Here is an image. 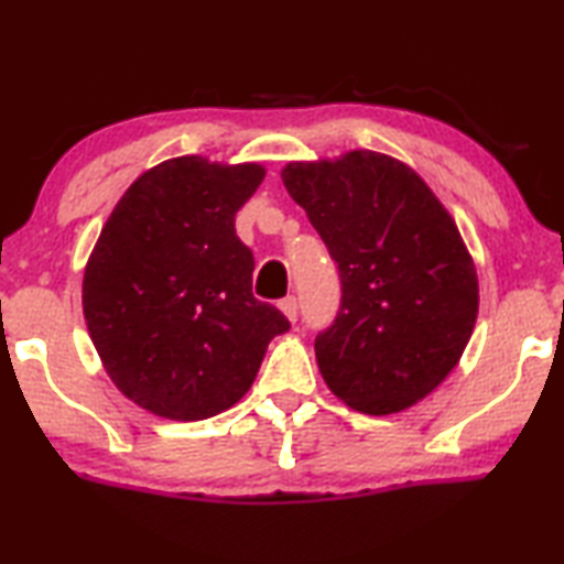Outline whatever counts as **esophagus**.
<instances>
[{
  "mask_svg": "<svg viewBox=\"0 0 564 564\" xmlns=\"http://www.w3.org/2000/svg\"><path fill=\"white\" fill-rule=\"evenodd\" d=\"M279 308L285 314V319L289 322H296V314H299V301L296 296H285L279 301Z\"/></svg>",
  "mask_w": 564,
  "mask_h": 564,
  "instance_id": "esophagus-1",
  "label": "esophagus"
}]
</instances>
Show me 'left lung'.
<instances>
[{
	"label": "left lung",
	"mask_w": 564,
	"mask_h": 564,
	"mask_svg": "<svg viewBox=\"0 0 564 564\" xmlns=\"http://www.w3.org/2000/svg\"><path fill=\"white\" fill-rule=\"evenodd\" d=\"M281 178L343 281L337 319L314 343L324 383L370 416L414 406L463 358L478 319V273L455 219L414 169L372 150L289 163Z\"/></svg>",
	"instance_id": "left-lung-1"
}]
</instances>
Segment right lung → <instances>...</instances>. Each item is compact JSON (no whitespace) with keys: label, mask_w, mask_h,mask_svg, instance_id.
I'll return each mask as SVG.
<instances>
[{"label":"right lung","mask_w":564,"mask_h":564,"mask_svg":"<svg viewBox=\"0 0 564 564\" xmlns=\"http://www.w3.org/2000/svg\"><path fill=\"white\" fill-rule=\"evenodd\" d=\"M260 163L181 155L122 194L84 271V319L105 370L150 414L199 422L250 391L268 343L291 327L252 296L235 214Z\"/></svg>","instance_id":"add662e5"}]
</instances>
